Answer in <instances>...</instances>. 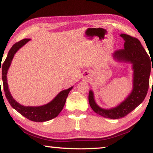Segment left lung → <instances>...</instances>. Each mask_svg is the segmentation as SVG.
Returning <instances> with one entry per match:
<instances>
[{
	"mask_svg": "<svg viewBox=\"0 0 153 153\" xmlns=\"http://www.w3.org/2000/svg\"><path fill=\"white\" fill-rule=\"evenodd\" d=\"M120 36L125 41L124 48L116 51L112 57L118 62L132 64V89L130 93L119 105L109 109L102 108L96 103L93 90L90 89L89 93V102L91 109L101 117L112 119L124 117L143 102L148 93L152 70L150 58L140 41L126 34H120Z\"/></svg>",
	"mask_w": 153,
	"mask_h": 153,
	"instance_id": "8db88e82",
	"label": "left lung"
}]
</instances>
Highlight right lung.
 I'll list each match as a JSON object with an SVG mask.
<instances>
[{
  "mask_svg": "<svg viewBox=\"0 0 153 153\" xmlns=\"http://www.w3.org/2000/svg\"><path fill=\"white\" fill-rule=\"evenodd\" d=\"M30 40V39H24L16 43L13 45L8 53L7 58L2 66V79H3L4 91H5L6 98L11 106L21 115L32 121L45 122L57 117L58 114L61 112L65 105L66 98L68 97V94L74 87L68 88L67 89L62 90L52 100L47 104L40 105V106H24V105H21L12 97L7 83V74L8 70L11 65L14 55L19 49L22 48Z\"/></svg>",
  "mask_w": 153,
  "mask_h": 153,
  "instance_id": "right-lung-1",
  "label": "right lung"
}]
</instances>
